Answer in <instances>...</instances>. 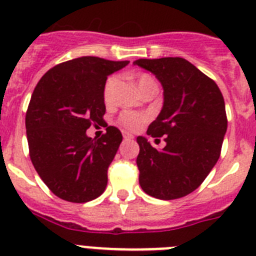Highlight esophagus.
<instances>
[{"label":"esophagus","instance_id":"obj_1","mask_svg":"<svg viewBox=\"0 0 256 256\" xmlns=\"http://www.w3.org/2000/svg\"><path fill=\"white\" fill-rule=\"evenodd\" d=\"M123 137L126 140H132L133 138V134H130V132H124V130H123Z\"/></svg>","mask_w":256,"mask_h":256}]
</instances>
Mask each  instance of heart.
<instances>
[{"label":"heart","instance_id":"heart-1","mask_svg":"<svg viewBox=\"0 0 256 256\" xmlns=\"http://www.w3.org/2000/svg\"><path fill=\"white\" fill-rule=\"evenodd\" d=\"M118 78L116 76H110V78L106 80L105 88H104V98H105L106 102H112V94H114V88L116 86ZM156 84L155 80L151 78L150 76L148 74H141L137 78V86H138L140 91H144V90H148V87L151 86ZM148 114L146 112H130V110H126V112H123L119 118H118V123L119 126L126 128L128 130H140L142 126H144L146 122L148 120Z\"/></svg>","mask_w":256,"mask_h":256}]
</instances>
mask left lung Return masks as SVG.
Listing matches in <instances>:
<instances>
[{
  "label": "left lung",
  "mask_w": 256,
  "mask_h": 256,
  "mask_svg": "<svg viewBox=\"0 0 256 256\" xmlns=\"http://www.w3.org/2000/svg\"><path fill=\"white\" fill-rule=\"evenodd\" d=\"M133 64L162 84V112L148 134L166 136L162 150L137 137L140 186L160 200L183 198L204 182L218 162L227 132L224 100L216 83L182 58H140Z\"/></svg>",
  "instance_id": "1"
}]
</instances>
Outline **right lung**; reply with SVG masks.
Here are the masks:
<instances>
[{
  "mask_svg": "<svg viewBox=\"0 0 256 256\" xmlns=\"http://www.w3.org/2000/svg\"><path fill=\"white\" fill-rule=\"evenodd\" d=\"M128 64L82 56L50 69L36 86L26 115L29 155L58 198L87 202L105 191L123 136L108 126L101 138L92 140L87 130L102 122L108 76Z\"/></svg>",
  "mask_w": 256,
  "mask_h": 256,
  "instance_id": "obj_1",
  "label": "right lung"
}]
</instances>
